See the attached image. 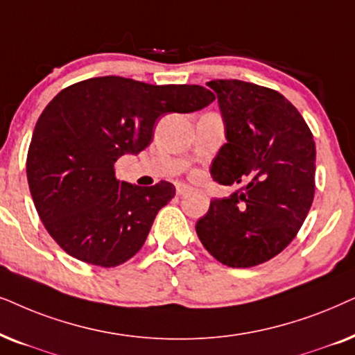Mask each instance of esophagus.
I'll return each mask as SVG.
<instances>
[{"mask_svg":"<svg viewBox=\"0 0 355 355\" xmlns=\"http://www.w3.org/2000/svg\"><path fill=\"white\" fill-rule=\"evenodd\" d=\"M191 193V188L188 185H183V183H178L177 185V195L178 196H187Z\"/></svg>","mask_w":355,"mask_h":355,"instance_id":"esophagus-1","label":"esophagus"}]
</instances>
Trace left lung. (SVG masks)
<instances>
[{"instance_id": "left-lung-1", "label": "left lung", "mask_w": 355, "mask_h": 355, "mask_svg": "<svg viewBox=\"0 0 355 355\" xmlns=\"http://www.w3.org/2000/svg\"><path fill=\"white\" fill-rule=\"evenodd\" d=\"M217 94L227 143L212 160L220 185L242 190L212 200L196 234L217 261L252 268L281 253L315 195L313 135L279 92L239 79L207 83Z\"/></svg>"}]
</instances>
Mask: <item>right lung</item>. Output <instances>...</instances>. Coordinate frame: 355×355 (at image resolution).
<instances>
[{"instance_id": "obj_1", "label": "right lung", "mask_w": 355, "mask_h": 355, "mask_svg": "<svg viewBox=\"0 0 355 355\" xmlns=\"http://www.w3.org/2000/svg\"><path fill=\"white\" fill-rule=\"evenodd\" d=\"M214 98L202 86H153L120 76L86 79L53 97L32 135L27 182L55 242L94 266L135 257L175 187L116 180L115 162L148 148L159 116L201 110Z\"/></svg>"}]
</instances>
